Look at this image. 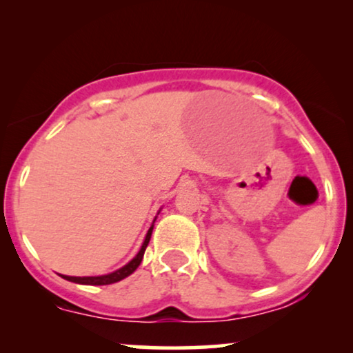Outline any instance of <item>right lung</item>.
Returning <instances> with one entry per match:
<instances>
[{"label": "right lung", "mask_w": 353, "mask_h": 353, "mask_svg": "<svg viewBox=\"0 0 353 353\" xmlns=\"http://www.w3.org/2000/svg\"><path fill=\"white\" fill-rule=\"evenodd\" d=\"M152 228H154V225L151 226V228H149L148 234H146V239H144V243L141 245V249H139V252L137 254V257H134L132 262H128L127 265H125V267L117 270V272L104 274V276H65V274H62V278L67 279V281L79 283V284H90V286H105V284L117 283V281H120V279L130 276V274H132L134 270L139 267V263H141L144 250H146L148 244H149V239H151Z\"/></svg>", "instance_id": "1"}]
</instances>
